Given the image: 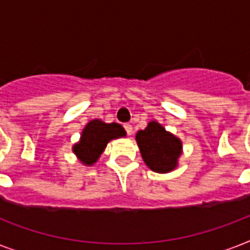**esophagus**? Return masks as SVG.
<instances>
[{
	"label": "esophagus",
	"mask_w": 250,
	"mask_h": 250,
	"mask_svg": "<svg viewBox=\"0 0 250 250\" xmlns=\"http://www.w3.org/2000/svg\"><path fill=\"white\" fill-rule=\"evenodd\" d=\"M125 132L128 133V135H132V125H129V123H125Z\"/></svg>",
	"instance_id": "34e87169"
}]
</instances>
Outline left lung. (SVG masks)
Returning <instances> with one entry per match:
<instances>
[{"label": "left lung", "mask_w": 250, "mask_h": 250, "mask_svg": "<svg viewBox=\"0 0 250 250\" xmlns=\"http://www.w3.org/2000/svg\"><path fill=\"white\" fill-rule=\"evenodd\" d=\"M136 141L149 168L156 172H168L176 167L182 143L157 122H150L146 128L139 131Z\"/></svg>", "instance_id": "obj_1"}]
</instances>
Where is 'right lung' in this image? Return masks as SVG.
I'll list each match as a JSON object with an SVG mask.
<instances>
[{
	"label": "right lung",
	"mask_w": 250,
	"mask_h": 250,
	"mask_svg": "<svg viewBox=\"0 0 250 250\" xmlns=\"http://www.w3.org/2000/svg\"><path fill=\"white\" fill-rule=\"evenodd\" d=\"M125 135V128L118 123H104L94 119L85 125L82 139L74 146V153L85 165H93L101 156L110 140Z\"/></svg>",
	"instance_id": "1"
}]
</instances>
